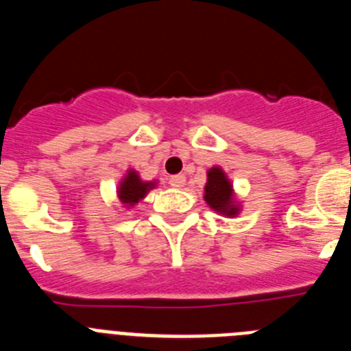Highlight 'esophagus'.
<instances>
[{
    "label": "esophagus",
    "mask_w": 351,
    "mask_h": 351,
    "mask_svg": "<svg viewBox=\"0 0 351 351\" xmlns=\"http://www.w3.org/2000/svg\"><path fill=\"white\" fill-rule=\"evenodd\" d=\"M184 182H186L184 173H178V176H172V178L169 179V184L172 186V188H182Z\"/></svg>",
    "instance_id": "34e87169"
}]
</instances>
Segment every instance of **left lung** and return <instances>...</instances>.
Instances as JSON below:
<instances>
[{
	"label": "left lung",
	"mask_w": 351,
	"mask_h": 351,
	"mask_svg": "<svg viewBox=\"0 0 351 351\" xmlns=\"http://www.w3.org/2000/svg\"><path fill=\"white\" fill-rule=\"evenodd\" d=\"M204 200L213 210L225 214L228 218L237 216L241 207L235 202L234 188L226 178V173L219 167L207 170V182L204 188Z\"/></svg>",
	"instance_id": "left-lung-1"
}]
</instances>
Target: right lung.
<instances>
[{"label":"right lung","instance_id":"add662e5","mask_svg":"<svg viewBox=\"0 0 351 351\" xmlns=\"http://www.w3.org/2000/svg\"><path fill=\"white\" fill-rule=\"evenodd\" d=\"M156 186V181H142L138 178V173L135 170H128L123 181H121L119 188H117V195H119V200L123 206L133 207L135 204H138L142 198L147 195L149 190H153Z\"/></svg>","mask_w":351,"mask_h":351}]
</instances>
